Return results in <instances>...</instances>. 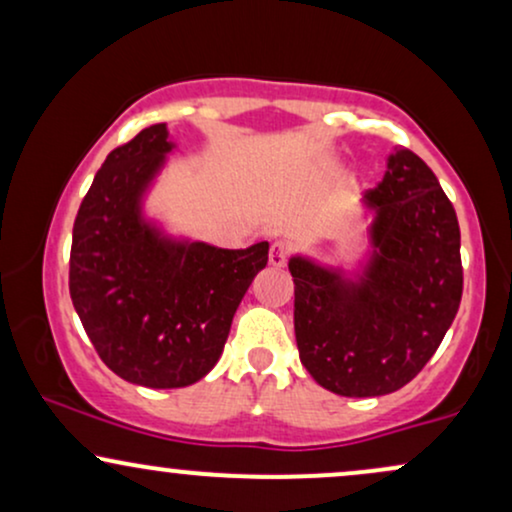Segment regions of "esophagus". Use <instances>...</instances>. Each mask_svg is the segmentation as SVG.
I'll return each mask as SVG.
<instances>
[{
  "label": "esophagus",
  "instance_id": "34e87169",
  "mask_svg": "<svg viewBox=\"0 0 512 512\" xmlns=\"http://www.w3.org/2000/svg\"><path fill=\"white\" fill-rule=\"evenodd\" d=\"M286 260H289V250H286V245L274 243L272 250H269V264H272V267H284Z\"/></svg>",
  "mask_w": 512,
  "mask_h": 512
}]
</instances>
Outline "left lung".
<instances>
[{
  "label": "left lung",
  "instance_id": "obj_1",
  "mask_svg": "<svg viewBox=\"0 0 512 512\" xmlns=\"http://www.w3.org/2000/svg\"><path fill=\"white\" fill-rule=\"evenodd\" d=\"M363 204L373 221L361 272L289 260L301 363L342 397L390 395L416 378L462 298L455 209L419 156L397 146Z\"/></svg>",
  "mask_w": 512,
  "mask_h": 512
}]
</instances>
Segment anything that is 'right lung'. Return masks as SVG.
<instances>
[{"instance_id":"1","label":"right lung","mask_w":512,"mask_h":512,"mask_svg":"<svg viewBox=\"0 0 512 512\" xmlns=\"http://www.w3.org/2000/svg\"><path fill=\"white\" fill-rule=\"evenodd\" d=\"M175 149L151 125L110 151L72 233L69 293L98 356L134 385L170 390L219 361L269 243L223 250L173 238L144 216V197Z\"/></svg>"}]
</instances>
